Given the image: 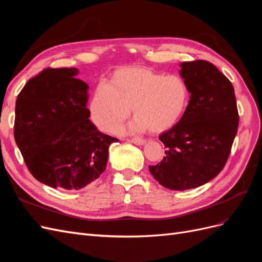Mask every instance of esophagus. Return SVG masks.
<instances>
[{
  "mask_svg": "<svg viewBox=\"0 0 262 262\" xmlns=\"http://www.w3.org/2000/svg\"><path fill=\"white\" fill-rule=\"evenodd\" d=\"M130 142L133 144H137V145H143L145 143V140L140 139V138H132V139H130Z\"/></svg>",
  "mask_w": 262,
  "mask_h": 262,
  "instance_id": "1",
  "label": "esophagus"
}]
</instances>
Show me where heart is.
<instances>
[{
    "mask_svg": "<svg viewBox=\"0 0 262 262\" xmlns=\"http://www.w3.org/2000/svg\"><path fill=\"white\" fill-rule=\"evenodd\" d=\"M189 98L188 84L179 75L165 76L147 69L124 68L114 74L112 84L98 83L90 112L100 130L114 132L130 116L132 107L137 118L126 130L163 132L180 120Z\"/></svg>",
    "mask_w": 262,
    "mask_h": 262,
    "instance_id": "obj_1",
    "label": "heart"
}]
</instances>
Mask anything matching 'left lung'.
<instances>
[{
    "instance_id": "8db88e82",
    "label": "left lung",
    "mask_w": 262,
    "mask_h": 262,
    "mask_svg": "<svg viewBox=\"0 0 262 262\" xmlns=\"http://www.w3.org/2000/svg\"><path fill=\"white\" fill-rule=\"evenodd\" d=\"M180 68L189 104L180 120L160 136L166 156L148 169L160 185L182 191L207 184L224 168L239 116L234 87L215 66L195 60Z\"/></svg>"
}]
</instances>
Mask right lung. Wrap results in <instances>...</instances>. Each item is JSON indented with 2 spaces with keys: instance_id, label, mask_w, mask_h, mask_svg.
<instances>
[{
  "instance_id": "1",
  "label": "right lung",
  "mask_w": 262,
  "mask_h": 262,
  "mask_svg": "<svg viewBox=\"0 0 262 262\" xmlns=\"http://www.w3.org/2000/svg\"><path fill=\"white\" fill-rule=\"evenodd\" d=\"M75 68L45 69L18 94L14 137L31 175L58 189L80 190L105 171L110 144L90 120L89 85Z\"/></svg>"
}]
</instances>
